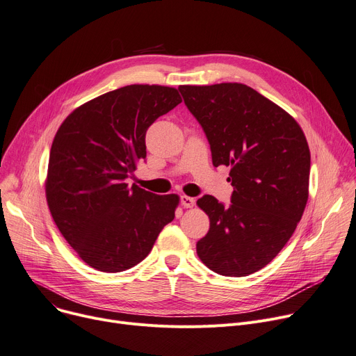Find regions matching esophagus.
Wrapping results in <instances>:
<instances>
[{
  "instance_id": "1",
  "label": "esophagus",
  "mask_w": 356,
  "mask_h": 356,
  "mask_svg": "<svg viewBox=\"0 0 356 356\" xmlns=\"http://www.w3.org/2000/svg\"><path fill=\"white\" fill-rule=\"evenodd\" d=\"M180 200H181L183 207H186V209H191V207H193V206H195V199H193V197H191V196H186V195H183V196L180 197Z\"/></svg>"
}]
</instances>
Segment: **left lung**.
Returning <instances> with one entry per match:
<instances>
[{
	"label": "left lung",
	"instance_id": "1",
	"mask_svg": "<svg viewBox=\"0 0 356 356\" xmlns=\"http://www.w3.org/2000/svg\"><path fill=\"white\" fill-rule=\"evenodd\" d=\"M209 140L213 165H230L232 204L204 195L210 229L197 256L213 272L248 276L265 268L293 234L309 196L311 152L295 118L241 83L180 86Z\"/></svg>",
	"mask_w": 356,
	"mask_h": 356
}]
</instances>
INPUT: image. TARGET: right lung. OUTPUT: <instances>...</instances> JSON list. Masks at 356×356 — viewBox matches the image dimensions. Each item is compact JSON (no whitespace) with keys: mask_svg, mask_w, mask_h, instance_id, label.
Wrapping results in <instances>:
<instances>
[{"mask_svg":"<svg viewBox=\"0 0 356 356\" xmlns=\"http://www.w3.org/2000/svg\"><path fill=\"white\" fill-rule=\"evenodd\" d=\"M181 97L168 86L131 84L92 99L56 133L45 179L51 216L81 260L115 273L140 264L180 197L159 196L126 179L146 159V131Z\"/></svg>","mask_w":356,"mask_h":356,"instance_id":"add662e5","label":"right lung"}]
</instances>
